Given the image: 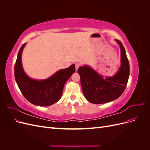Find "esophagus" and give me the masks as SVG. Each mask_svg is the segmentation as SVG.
<instances>
[{
    "instance_id": "34e87169",
    "label": "esophagus",
    "mask_w": 150,
    "mask_h": 150,
    "mask_svg": "<svg viewBox=\"0 0 150 150\" xmlns=\"http://www.w3.org/2000/svg\"><path fill=\"white\" fill-rule=\"evenodd\" d=\"M75 66H76V71H78V68H79L80 64H79V63H76Z\"/></svg>"
}]
</instances>
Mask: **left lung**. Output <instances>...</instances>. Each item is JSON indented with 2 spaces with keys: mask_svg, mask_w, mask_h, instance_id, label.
<instances>
[{
  "mask_svg": "<svg viewBox=\"0 0 150 150\" xmlns=\"http://www.w3.org/2000/svg\"><path fill=\"white\" fill-rule=\"evenodd\" d=\"M121 51V65L116 74L111 76L99 74L88 65L78 70L81 84L86 99L93 104H103L114 101L124 92L129 76V64L124 46L116 39Z\"/></svg>",
  "mask_w": 150,
  "mask_h": 150,
  "instance_id": "obj_1",
  "label": "left lung"
}]
</instances>
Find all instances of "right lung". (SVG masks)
<instances>
[{
	"label": "right lung",
	"instance_id": "right-lung-1",
	"mask_svg": "<svg viewBox=\"0 0 150 150\" xmlns=\"http://www.w3.org/2000/svg\"><path fill=\"white\" fill-rule=\"evenodd\" d=\"M25 45H22L18 52L14 67L17 84L30 103L39 106H51L61 99L66 83L75 72V65L59 70L47 79L31 78L25 72L22 64V53Z\"/></svg>",
	"mask_w": 150,
	"mask_h": 150
}]
</instances>
